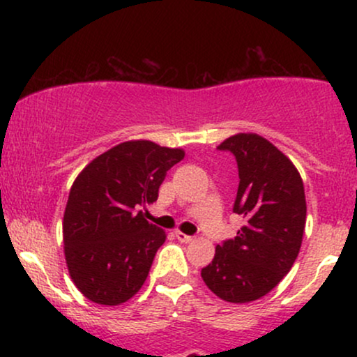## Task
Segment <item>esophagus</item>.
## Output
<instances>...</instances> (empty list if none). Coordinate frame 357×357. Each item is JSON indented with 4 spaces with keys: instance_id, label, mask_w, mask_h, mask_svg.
<instances>
[{
    "instance_id": "esophagus-1",
    "label": "esophagus",
    "mask_w": 357,
    "mask_h": 357,
    "mask_svg": "<svg viewBox=\"0 0 357 357\" xmlns=\"http://www.w3.org/2000/svg\"><path fill=\"white\" fill-rule=\"evenodd\" d=\"M174 235H176V238H178L179 241H183V243H191V241H195V236L186 235V233H183V231H174Z\"/></svg>"
}]
</instances>
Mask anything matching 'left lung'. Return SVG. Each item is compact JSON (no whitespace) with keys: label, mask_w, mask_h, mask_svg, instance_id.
Returning <instances> with one entry per match:
<instances>
[{"label":"left lung","mask_w":357,"mask_h":357,"mask_svg":"<svg viewBox=\"0 0 357 357\" xmlns=\"http://www.w3.org/2000/svg\"><path fill=\"white\" fill-rule=\"evenodd\" d=\"M218 149L236 158L240 184L233 211L243 216L245 225L235 238L216 247L202 277L215 296L247 304L277 287L301 252L307 218L304 183L294 162L258 134H235Z\"/></svg>","instance_id":"1"}]
</instances>
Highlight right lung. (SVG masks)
Returning a JSON list of instances; mask_svg holds the SVG:
<instances>
[{
	"instance_id": "obj_1",
	"label": "right lung",
	"mask_w": 357,
	"mask_h": 357,
	"mask_svg": "<svg viewBox=\"0 0 357 357\" xmlns=\"http://www.w3.org/2000/svg\"><path fill=\"white\" fill-rule=\"evenodd\" d=\"M184 158L181 147L134 139L110 147L73 181L63 213V252L82 296L121 305L141 290L166 231L139 208L154 203L166 173Z\"/></svg>"
}]
</instances>
